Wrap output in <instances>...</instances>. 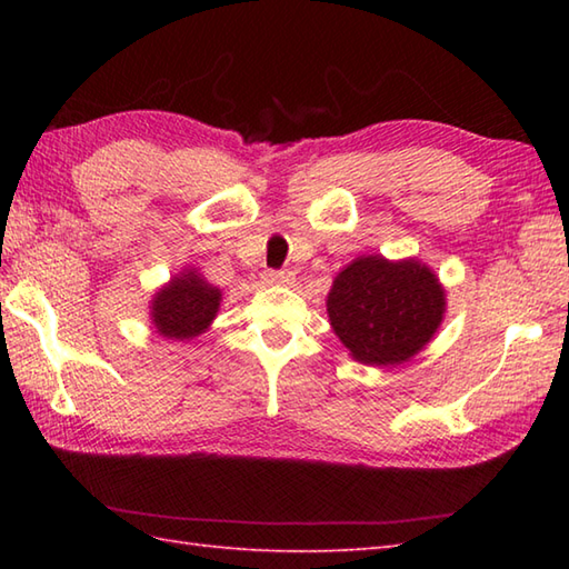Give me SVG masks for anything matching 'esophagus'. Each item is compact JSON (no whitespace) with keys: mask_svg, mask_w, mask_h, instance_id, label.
<instances>
[{"mask_svg":"<svg viewBox=\"0 0 569 569\" xmlns=\"http://www.w3.org/2000/svg\"><path fill=\"white\" fill-rule=\"evenodd\" d=\"M261 278L266 286H291L293 283L291 271H263Z\"/></svg>","mask_w":569,"mask_h":569,"instance_id":"esophagus-1","label":"esophagus"}]
</instances>
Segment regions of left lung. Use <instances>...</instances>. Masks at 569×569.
Listing matches in <instances>:
<instances>
[{
    "label": "left lung",
    "instance_id": "obj_1",
    "mask_svg": "<svg viewBox=\"0 0 569 569\" xmlns=\"http://www.w3.org/2000/svg\"><path fill=\"white\" fill-rule=\"evenodd\" d=\"M325 306L352 359L367 367H398L440 330L447 298L440 278L416 257L391 261L365 253L335 276Z\"/></svg>",
    "mask_w": 569,
    "mask_h": 569
}]
</instances>
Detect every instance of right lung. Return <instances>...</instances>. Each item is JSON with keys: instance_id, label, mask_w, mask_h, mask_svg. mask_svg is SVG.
I'll return each mask as SVG.
<instances>
[{"instance_id": "right-lung-1", "label": "right lung", "mask_w": 569, "mask_h": 569, "mask_svg": "<svg viewBox=\"0 0 569 569\" xmlns=\"http://www.w3.org/2000/svg\"><path fill=\"white\" fill-rule=\"evenodd\" d=\"M222 303V288L204 281V276L186 266L171 276L149 300L151 328L166 340H196L208 332Z\"/></svg>"}]
</instances>
